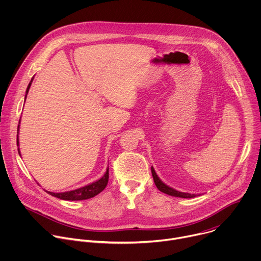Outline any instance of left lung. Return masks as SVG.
Here are the masks:
<instances>
[{"mask_svg": "<svg viewBox=\"0 0 261 261\" xmlns=\"http://www.w3.org/2000/svg\"><path fill=\"white\" fill-rule=\"evenodd\" d=\"M151 170H152V174H153V178H154V181H155V185L157 186L158 190H160L161 192L165 193V194H168L170 196H174V197H181V198H193L195 197L196 195L195 194H190V193H185V192H179V191H176L175 189L169 187V186H167L166 184H164L160 178L159 176L157 175L155 169L153 168V166L151 167Z\"/></svg>", "mask_w": 261, "mask_h": 261, "instance_id": "obj_1", "label": "left lung"}]
</instances>
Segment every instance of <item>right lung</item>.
<instances>
[{
  "mask_svg": "<svg viewBox=\"0 0 261 261\" xmlns=\"http://www.w3.org/2000/svg\"><path fill=\"white\" fill-rule=\"evenodd\" d=\"M32 82H33V79L31 80V82H30V84L27 88L24 101H25L27 95L29 93L30 87L32 85ZM19 123H20V121H19ZM18 130H19V125H18V128H17V133H18ZM16 141H17V146H18L19 145L18 144V134H17ZM18 154L20 155L19 147H18ZM107 182H108V168L106 169V172L104 173V175L100 179H98L94 182H91V184L85 186V187H82V188H79V189H75V190H72V191L61 192V193H54V192H49V191H46V190L45 191L48 194H50L51 196H55V197L63 199V200H85V199L92 198V197L96 196L97 194H99L100 192H102L105 189Z\"/></svg>",
  "mask_w": 261,
  "mask_h": 261,
  "instance_id": "1",
  "label": "right lung"
}]
</instances>
